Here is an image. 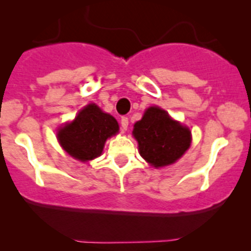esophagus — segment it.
Wrapping results in <instances>:
<instances>
[{"label":"esophagus","mask_w":251,"mask_h":251,"mask_svg":"<svg viewBox=\"0 0 251 251\" xmlns=\"http://www.w3.org/2000/svg\"><path fill=\"white\" fill-rule=\"evenodd\" d=\"M120 124H121V130H123V131L127 130L128 118H126V116H123V118H121V120H120Z\"/></svg>","instance_id":"obj_1"}]
</instances>
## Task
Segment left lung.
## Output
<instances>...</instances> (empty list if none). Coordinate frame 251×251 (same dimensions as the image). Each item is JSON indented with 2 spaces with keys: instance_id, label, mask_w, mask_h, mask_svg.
<instances>
[{
  "instance_id": "left-lung-1",
  "label": "left lung",
  "mask_w": 251,
  "mask_h": 251,
  "mask_svg": "<svg viewBox=\"0 0 251 251\" xmlns=\"http://www.w3.org/2000/svg\"><path fill=\"white\" fill-rule=\"evenodd\" d=\"M133 136L143 159L155 168L170 165L191 146V132L165 110L151 107L135 124Z\"/></svg>"
}]
</instances>
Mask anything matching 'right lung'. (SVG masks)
I'll list each match as a JSON object with an SVG mask.
<instances>
[{
    "label": "right lung",
    "mask_w": 251,
    "mask_h": 251,
    "mask_svg": "<svg viewBox=\"0 0 251 251\" xmlns=\"http://www.w3.org/2000/svg\"><path fill=\"white\" fill-rule=\"evenodd\" d=\"M119 131L113 116L96 104L83 108L73 123L58 131V141L65 151L81 161L92 160L102 154L105 141Z\"/></svg>",
    "instance_id": "add662e5"
}]
</instances>
